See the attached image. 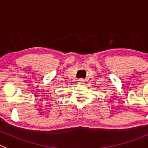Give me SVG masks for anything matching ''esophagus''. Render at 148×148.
<instances>
[{
    "mask_svg": "<svg viewBox=\"0 0 148 148\" xmlns=\"http://www.w3.org/2000/svg\"><path fill=\"white\" fill-rule=\"evenodd\" d=\"M80 82H83V81H82V80H81V81H80Z\"/></svg>",
    "mask_w": 148,
    "mask_h": 148,
    "instance_id": "34e87169",
    "label": "esophagus"
}]
</instances>
